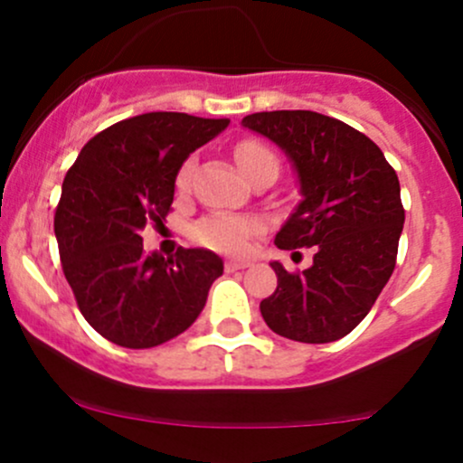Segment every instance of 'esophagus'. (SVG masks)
<instances>
[{"mask_svg": "<svg viewBox=\"0 0 463 463\" xmlns=\"http://www.w3.org/2000/svg\"><path fill=\"white\" fill-rule=\"evenodd\" d=\"M250 263L248 259H228L226 261V269L228 272H237V269H246V268H250Z\"/></svg>", "mask_w": 463, "mask_h": 463, "instance_id": "1", "label": "esophagus"}]
</instances>
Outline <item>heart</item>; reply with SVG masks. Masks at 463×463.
<instances>
[{"instance_id": "heart-1", "label": "heart", "mask_w": 463, "mask_h": 463, "mask_svg": "<svg viewBox=\"0 0 463 463\" xmlns=\"http://www.w3.org/2000/svg\"><path fill=\"white\" fill-rule=\"evenodd\" d=\"M235 161L243 174L250 178L259 167L269 161H276L274 152L257 139H243L235 146ZM191 176H194V161H184L178 169L176 191L187 194L191 187ZM259 231V222L248 215H228L213 213L200 220L194 228V239L204 248L217 250V252L237 254L243 252L248 246L250 237Z\"/></svg>"}]
</instances>
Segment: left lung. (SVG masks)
I'll return each mask as SVG.
<instances>
[{"instance_id":"obj_1","label":"left lung","mask_w":463,"mask_h":463,"mask_svg":"<svg viewBox=\"0 0 463 463\" xmlns=\"http://www.w3.org/2000/svg\"><path fill=\"white\" fill-rule=\"evenodd\" d=\"M294 163L302 202L280 228V250L316 248L311 268L287 272L261 300L276 335L302 344L342 339L368 316L396 265L405 224L401 184L383 152L364 132L313 110L243 117Z\"/></svg>"}]
</instances>
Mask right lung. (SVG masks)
I'll return each mask as SVG.
<instances>
[{
	"mask_svg": "<svg viewBox=\"0 0 463 463\" xmlns=\"http://www.w3.org/2000/svg\"><path fill=\"white\" fill-rule=\"evenodd\" d=\"M231 119L146 113L93 137L62 180L54 232L78 309L109 342L154 348L184 333L224 263L204 248L143 252L141 228L167 217L180 165Z\"/></svg>",
	"mask_w": 463,
	"mask_h": 463,
	"instance_id": "1",
	"label": "right lung"
}]
</instances>
